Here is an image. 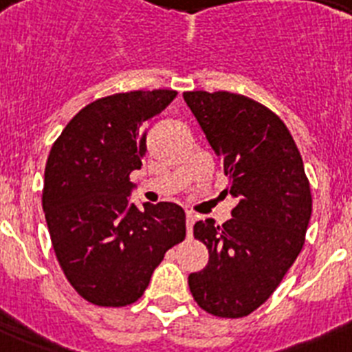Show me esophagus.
<instances>
[{
  "mask_svg": "<svg viewBox=\"0 0 352 352\" xmlns=\"http://www.w3.org/2000/svg\"><path fill=\"white\" fill-rule=\"evenodd\" d=\"M194 223H195V214L192 213V211H186V234H188V238H192Z\"/></svg>",
  "mask_w": 352,
  "mask_h": 352,
  "instance_id": "esophagus-1",
  "label": "esophagus"
}]
</instances>
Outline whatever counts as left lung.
Listing matches in <instances>:
<instances>
[{
	"mask_svg": "<svg viewBox=\"0 0 352 352\" xmlns=\"http://www.w3.org/2000/svg\"><path fill=\"white\" fill-rule=\"evenodd\" d=\"M183 98L222 160L226 190L238 199L222 227L213 219L194 226L210 261L190 273V292L213 316H248L303 248L312 214L303 160L284 121L259 102L229 91H186Z\"/></svg>",
	"mask_w": 352,
	"mask_h": 352,
	"instance_id": "left-lung-1",
	"label": "left lung"
}]
</instances>
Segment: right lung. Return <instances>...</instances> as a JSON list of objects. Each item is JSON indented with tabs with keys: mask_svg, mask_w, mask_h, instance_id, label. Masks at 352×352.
I'll return each mask as SVG.
<instances>
[{
	"mask_svg": "<svg viewBox=\"0 0 352 352\" xmlns=\"http://www.w3.org/2000/svg\"><path fill=\"white\" fill-rule=\"evenodd\" d=\"M178 93H116L80 109L52 144L42 206L56 257L72 287L100 307L144 294L166 252L186 236L174 203H132L130 173L141 169L144 126Z\"/></svg>",
	"mask_w": 352,
	"mask_h": 352,
	"instance_id": "1",
	"label": "right lung"
}]
</instances>
